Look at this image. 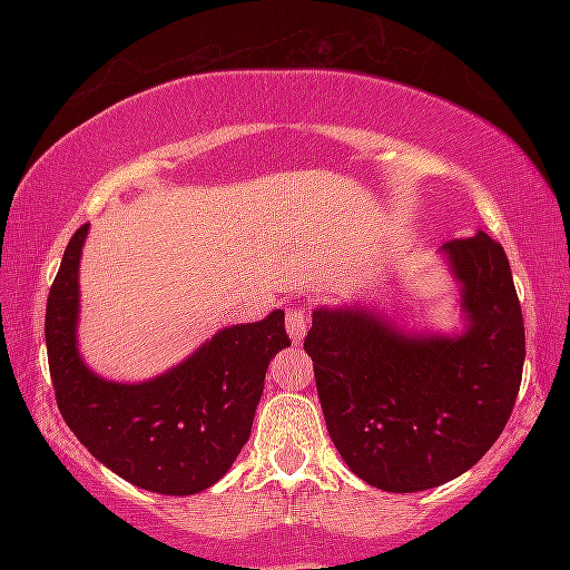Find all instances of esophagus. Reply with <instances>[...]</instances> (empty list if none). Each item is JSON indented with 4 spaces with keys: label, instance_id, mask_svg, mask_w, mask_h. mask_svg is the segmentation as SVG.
I'll return each mask as SVG.
<instances>
[{
    "label": "esophagus",
    "instance_id": "esophagus-1",
    "mask_svg": "<svg viewBox=\"0 0 570 570\" xmlns=\"http://www.w3.org/2000/svg\"><path fill=\"white\" fill-rule=\"evenodd\" d=\"M307 322H311V307L307 305H289L286 307V330H289V337L294 343H303Z\"/></svg>",
    "mask_w": 570,
    "mask_h": 570
}]
</instances>
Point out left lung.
Wrapping results in <instances>:
<instances>
[{"mask_svg": "<svg viewBox=\"0 0 570 570\" xmlns=\"http://www.w3.org/2000/svg\"><path fill=\"white\" fill-rule=\"evenodd\" d=\"M463 286L461 337H407L364 307L313 311L326 431L356 476L389 493L455 480L493 448L514 410L525 326L512 267L485 233L444 244Z\"/></svg>", "mask_w": 570, "mask_h": 570, "instance_id": "obj_1", "label": "left lung"}]
</instances>
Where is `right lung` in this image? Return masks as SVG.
Returning a JSON list of instances; mask_svg holds the SVG:
<instances>
[{
	"mask_svg": "<svg viewBox=\"0 0 570 570\" xmlns=\"http://www.w3.org/2000/svg\"><path fill=\"white\" fill-rule=\"evenodd\" d=\"M85 235L88 225L71 235L45 311L58 410L90 455L130 485L163 495L200 493L225 476L252 434L267 364L292 345L284 311L222 330L155 381H101L75 345Z\"/></svg>",
	"mask_w": 570,
	"mask_h": 570,
	"instance_id": "1",
	"label": "right lung"
}]
</instances>
